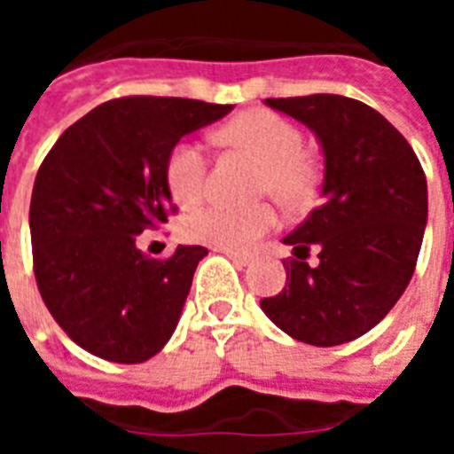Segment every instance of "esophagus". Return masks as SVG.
<instances>
[{"instance_id": "esophagus-1", "label": "esophagus", "mask_w": 454, "mask_h": 454, "mask_svg": "<svg viewBox=\"0 0 454 454\" xmlns=\"http://www.w3.org/2000/svg\"><path fill=\"white\" fill-rule=\"evenodd\" d=\"M215 252H223L227 259H231V262L239 263V266H247V263H250V256L240 254V252H234V250H215Z\"/></svg>"}]
</instances>
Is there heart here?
<instances>
[{"label":"heart","instance_id":"b5f03b06","mask_svg":"<svg viewBox=\"0 0 454 454\" xmlns=\"http://www.w3.org/2000/svg\"><path fill=\"white\" fill-rule=\"evenodd\" d=\"M220 140L247 152L259 163L256 186L272 192L279 202L300 204L314 188V168L300 152L302 136L277 114L254 108L236 115L218 131ZM166 182L179 207L198 204L207 182V154L195 143H179L168 156ZM270 204L227 207L208 204L184 220L186 239L218 250L243 252L275 224Z\"/></svg>","mask_w":454,"mask_h":454}]
</instances>
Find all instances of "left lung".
Listing matches in <instances>:
<instances>
[{
	"label": "left lung",
	"instance_id": "left-lung-1",
	"mask_svg": "<svg viewBox=\"0 0 454 454\" xmlns=\"http://www.w3.org/2000/svg\"><path fill=\"white\" fill-rule=\"evenodd\" d=\"M298 120L323 152V204L284 236L293 246L286 286L263 314L309 346L330 348L371 332L414 275L427 182L414 150L382 114L343 95L263 99ZM319 247V266L303 259Z\"/></svg>",
	"mask_w": 454,
	"mask_h": 454
}]
</instances>
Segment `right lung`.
<instances>
[{
	"label": "right lung",
	"mask_w": 454,
	"mask_h": 454,
	"mask_svg": "<svg viewBox=\"0 0 454 454\" xmlns=\"http://www.w3.org/2000/svg\"><path fill=\"white\" fill-rule=\"evenodd\" d=\"M231 104L122 98L95 106L56 140L35 175L29 230L50 314L77 346L115 364L163 350L182 318L202 246L159 262L136 236L168 223V156Z\"/></svg>",
	"instance_id": "obj_1"
}]
</instances>
